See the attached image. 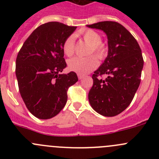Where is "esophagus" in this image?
Returning a JSON list of instances; mask_svg holds the SVG:
<instances>
[{"label": "esophagus", "instance_id": "1", "mask_svg": "<svg viewBox=\"0 0 159 159\" xmlns=\"http://www.w3.org/2000/svg\"><path fill=\"white\" fill-rule=\"evenodd\" d=\"M78 78H79V79L81 80V79H82V78H84V76L83 75H80V74H78Z\"/></svg>", "mask_w": 159, "mask_h": 159}]
</instances>
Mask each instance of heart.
<instances>
[{"label":"heart","instance_id":"obj_1","mask_svg":"<svg viewBox=\"0 0 159 159\" xmlns=\"http://www.w3.org/2000/svg\"><path fill=\"white\" fill-rule=\"evenodd\" d=\"M81 37L87 44L91 45L89 54H94L98 59L105 58L108 54V48L102 42V37L97 31L91 29L84 30L81 33ZM75 38L69 36L63 44L64 53L67 56H71L75 53ZM98 66V61L94 56L87 57H75L68 61V68L71 71L80 75H85L94 70Z\"/></svg>","mask_w":159,"mask_h":159}]
</instances>
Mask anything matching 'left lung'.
<instances>
[{
	"label": "left lung",
	"mask_w": 159,
	"mask_h": 159,
	"mask_svg": "<svg viewBox=\"0 0 159 159\" xmlns=\"http://www.w3.org/2000/svg\"><path fill=\"white\" fill-rule=\"evenodd\" d=\"M87 26L103 30L108 44V56L92 75L89 102L100 115L115 116L128 108L139 87L144 65L142 50L132 34L118 22ZM103 74L107 75L105 80L100 78Z\"/></svg>",
	"instance_id": "8db88e82"
}]
</instances>
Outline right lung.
<instances>
[{"label":"right lung","instance_id":"obj_1","mask_svg":"<svg viewBox=\"0 0 159 159\" xmlns=\"http://www.w3.org/2000/svg\"><path fill=\"white\" fill-rule=\"evenodd\" d=\"M77 27L48 22L34 30L16 59V77L27 108L40 119H49L63 109L68 90L78 81L76 73L61 75L67 64L63 44Z\"/></svg>","mask_w":159,"mask_h":159}]
</instances>
